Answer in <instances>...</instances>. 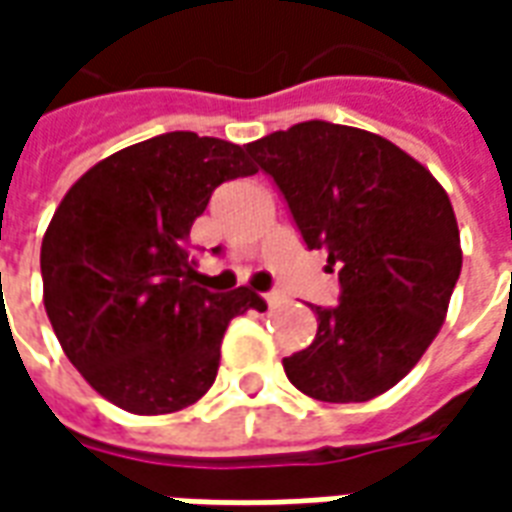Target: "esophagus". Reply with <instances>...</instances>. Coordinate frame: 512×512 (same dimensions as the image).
I'll list each match as a JSON object with an SVG mask.
<instances>
[{
    "mask_svg": "<svg viewBox=\"0 0 512 512\" xmlns=\"http://www.w3.org/2000/svg\"><path fill=\"white\" fill-rule=\"evenodd\" d=\"M263 299H266L268 307H277V304H282V293H277V290H271V293H266Z\"/></svg>",
    "mask_w": 512,
    "mask_h": 512,
    "instance_id": "34e87169",
    "label": "esophagus"
}]
</instances>
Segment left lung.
<instances>
[{
  "label": "left lung",
  "mask_w": 512,
  "mask_h": 512,
  "mask_svg": "<svg viewBox=\"0 0 512 512\" xmlns=\"http://www.w3.org/2000/svg\"><path fill=\"white\" fill-rule=\"evenodd\" d=\"M304 244L340 271V304L285 356L290 384L323 403H365L408 376L447 318L461 277L455 211L430 169L384 136L310 120L246 145Z\"/></svg>",
  "instance_id": "left-lung-1"
}]
</instances>
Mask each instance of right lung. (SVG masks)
<instances>
[{
    "label": "right lung",
    "instance_id": "obj_1",
    "mask_svg": "<svg viewBox=\"0 0 512 512\" xmlns=\"http://www.w3.org/2000/svg\"><path fill=\"white\" fill-rule=\"evenodd\" d=\"M255 172L241 145L172 131L106 156L62 197L40 246L43 304L65 356L109 403L142 417L197 403L230 321L266 310L255 290L200 288L189 257L213 189Z\"/></svg>",
    "mask_w": 512,
    "mask_h": 512
}]
</instances>
